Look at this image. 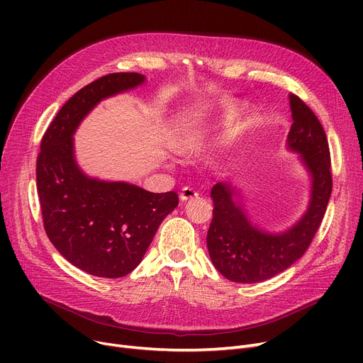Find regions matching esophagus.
Wrapping results in <instances>:
<instances>
[{"label":"esophagus","mask_w":363,"mask_h":363,"mask_svg":"<svg viewBox=\"0 0 363 363\" xmlns=\"http://www.w3.org/2000/svg\"><path fill=\"white\" fill-rule=\"evenodd\" d=\"M179 197H181V200H182V201H188V200L197 199V197H199V193L196 191V189H193V188H189V186H184Z\"/></svg>","instance_id":"34e87169"}]
</instances>
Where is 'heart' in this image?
Returning <instances> with one entry per match:
<instances>
[{
    "instance_id": "obj_1",
    "label": "heart",
    "mask_w": 363,
    "mask_h": 363,
    "mask_svg": "<svg viewBox=\"0 0 363 363\" xmlns=\"http://www.w3.org/2000/svg\"><path fill=\"white\" fill-rule=\"evenodd\" d=\"M240 108L237 107H230L226 108L223 116H222V126L226 128V130L230 132L234 126V121L240 118ZM215 128H208L206 125H196L194 128L188 129L184 135L178 141V151L184 156H196L199 152H201L208 144L213 141L215 137Z\"/></svg>"
}]
</instances>
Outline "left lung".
Returning <instances> with one entry per match:
<instances>
[{"instance_id":"1","label":"left lung","mask_w":363,"mask_h":363,"mask_svg":"<svg viewBox=\"0 0 363 363\" xmlns=\"http://www.w3.org/2000/svg\"><path fill=\"white\" fill-rule=\"evenodd\" d=\"M290 107L293 125L287 145L300 152L312 179L308 212L287 231L264 233L247 218L235 199V186L228 182L213 185V219L207 231V250L215 268L233 282H262L290 268L308 250L327 211L333 175L325 130L297 95H290Z\"/></svg>"}]
</instances>
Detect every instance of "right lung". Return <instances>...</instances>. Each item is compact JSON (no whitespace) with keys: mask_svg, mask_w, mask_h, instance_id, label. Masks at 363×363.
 <instances>
[{"mask_svg":"<svg viewBox=\"0 0 363 363\" xmlns=\"http://www.w3.org/2000/svg\"><path fill=\"white\" fill-rule=\"evenodd\" d=\"M140 73H110L76 92L45 130L36 159V188L45 233L76 268L121 278L143 260L175 191L150 193L128 182L88 178L73 156V133L103 99L141 85Z\"/></svg>","mask_w":363,"mask_h":363,"instance_id":"right-lung-1","label":"right lung"}]
</instances>
